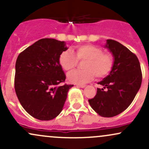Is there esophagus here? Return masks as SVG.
<instances>
[{"instance_id": "34e87169", "label": "esophagus", "mask_w": 149, "mask_h": 149, "mask_svg": "<svg viewBox=\"0 0 149 149\" xmlns=\"http://www.w3.org/2000/svg\"><path fill=\"white\" fill-rule=\"evenodd\" d=\"M77 86L79 87V88H84L86 85H83V84H77Z\"/></svg>"}]
</instances>
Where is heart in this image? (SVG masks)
<instances>
[{
	"instance_id": "obj_1",
	"label": "heart",
	"mask_w": 149,
	"mask_h": 149,
	"mask_svg": "<svg viewBox=\"0 0 149 149\" xmlns=\"http://www.w3.org/2000/svg\"><path fill=\"white\" fill-rule=\"evenodd\" d=\"M75 56L69 50H65L59 57V63L65 71H72L78 61H84L82 64L83 70L74 71L68 75L71 83H85L92 80L96 76L102 78L108 76L113 67L114 59L111 53L104 52L98 46L85 44L78 45L73 49Z\"/></svg>"
}]
</instances>
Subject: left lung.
I'll use <instances>...</instances> for the list:
<instances>
[{
	"label": "left lung",
	"instance_id": "obj_1",
	"mask_svg": "<svg viewBox=\"0 0 149 149\" xmlns=\"http://www.w3.org/2000/svg\"><path fill=\"white\" fill-rule=\"evenodd\" d=\"M106 47L114 56L113 67L98 84L94 98L89 103L99 115L113 117L124 111L134 100L142 81V73L136 54L120 42L107 40Z\"/></svg>",
	"mask_w": 149,
	"mask_h": 149
}]
</instances>
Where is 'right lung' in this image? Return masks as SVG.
Masks as SVG:
<instances>
[{
  "label": "right lung",
  "instance_id": "1",
  "mask_svg": "<svg viewBox=\"0 0 149 149\" xmlns=\"http://www.w3.org/2000/svg\"><path fill=\"white\" fill-rule=\"evenodd\" d=\"M67 49L64 41L38 40L19 54L15 64V90L20 104L29 115L49 120L60 113L73 85L64 84L59 57Z\"/></svg>",
  "mask_w": 149,
  "mask_h": 149
}]
</instances>
